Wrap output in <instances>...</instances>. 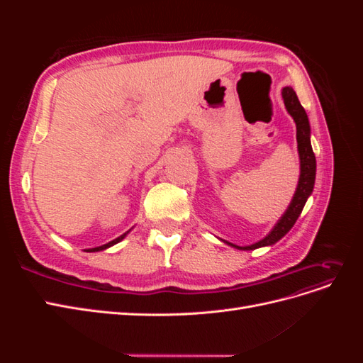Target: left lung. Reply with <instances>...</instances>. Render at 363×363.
I'll use <instances>...</instances> for the list:
<instances>
[{"instance_id": "left-lung-1", "label": "left lung", "mask_w": 363, "mask_h": 363, "mask_svg": "<svg viewBox=\"0 0 363 363\" xmlns=\"http://www.w3.org/2000/svg\"><path fill=\"white\" fill-rule=\"evenodd\" d=\"M281 96H283V103L284 107H286L288 113L292 116L294 123L296 125V148H298V157H300V177H298V184H296L295 194L292 196V200L288 206L286 211L280 216L276 225L272 227L271 232L257 242L245 245V247H239L236 244L228 242V240L219 239L221 242L233 247L236 250H256L262 247H271L286 235L289 230L294 227L295 221L298 219L303 207L309 199L311 194L313 192V184H315V175H316V159L312 150L311 144V124H309V118H307V113L303 108V106L298 101V96L294 92L291 86H286L281 89Z\"/></svg>"}]
</instances>
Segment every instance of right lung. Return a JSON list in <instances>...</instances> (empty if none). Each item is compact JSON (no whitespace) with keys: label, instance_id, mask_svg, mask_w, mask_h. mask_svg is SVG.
Returning <instances> with one entry per match:
<instances>
[{"label":"right lung","instance_id":"right-lung-1","mask_svg":"<svg viewBox=\"0 0 363 363\" xmlns=\"http://www.w3.org/2000/svg\"><path fill=\"white\" fill-rule=\"evenodd\" d=\"M133 228V227H131ZM131 228L128 230V232H125V233H123L121 236H118L116 239H113V240H111V242H107V244H104V245H100V247H95V248H86L84 251L86 252H96V251H103V250H107V248H111V247H113L115 244H118V242H121V240H123L130 232H131Z\"/></svg>","mask_w":363,"mask_h":363}]
</instances>
